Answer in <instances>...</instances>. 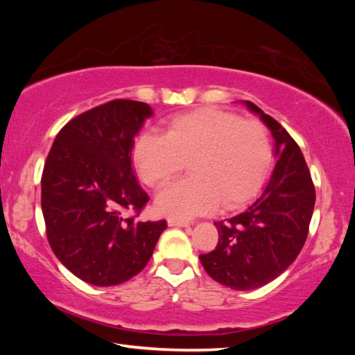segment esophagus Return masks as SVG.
Wrapping results in <instances>:
<instances>
[{
  "instance_id": "esophagus-1",
  "label": "esophagus",
  "mask_w": 355,
  "mask_h": 355,
  "mask_svg": "<svg viewBox=\"0 0 355 355\" xmlns=\"http://www.w3.org/2000/svg\"><path fill=\"white\" fill-rule=\"evenodd\" d=\"M168 224L171 225V227H187V225H189V221L177 220V218H169Z\"/></svg>"
}]
</instances>
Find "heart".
I'll return each mask as SVG.
<instances>
[{
    "label": "heart",
    "instance_id": "obj_1",
    "mask_svg": "<svg viewBox=\"0 0 355 355\" xmlns=\"http://www.w3.org/2000/svg\"><path fill=\"white\" fill-rule=\"evenodd\" d=\"M132 160L141 182L160 189L187 163L191 177L158 193L157 209L192 218L238 209L259 192L271 164V141L259 120L218 108H200L172 117L164 135L140 132Z\"/></svg>",
    "mask_w": 355,
    "mask_h": 355
}]
</instances>
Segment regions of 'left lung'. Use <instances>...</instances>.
Wrapping results in <instances>:
<instances>
[{
	"label": "left lung",
	"mask_w": 355,
	"mask_h": 355,
	"mask_svg": "<svg viewBox=\"0 0 355 355\" xmlns=\"http://www.w3.org/2000/svg\"><path fill=\"white\" fill-rule=\"evenodd\" d=\"M245 103L276 140L273 175L243 214L215 221V250L200 254L210 277L239 291L259 288L291 266L306 241L315 202L311 173L297 143L277 120Z\"/></svg>",
	"instance_id": "left-lung-1"
}]
</instances>
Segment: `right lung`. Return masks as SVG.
Returning a JSON list of instances; mask_svg holds the SVG:
<instances>
[{"mask_svg": "<svg viewBox=\"0 0 355 355\" xmlns=\"http://www.w3.org/2000/svg\"><path fill=\"white\" fill-rule=\"evenodd\" d=\"M149 116L145 102L102 103L71 119L45 160L41 207L49 244L88 284L117 285L140 273L168 227L164 220H139L149 197L134 175L131 153Z\"/></svg>", "mask_w": 355, "mask_h": 355, "instance_id": "1", "label": "right lung"}]
</instances>
